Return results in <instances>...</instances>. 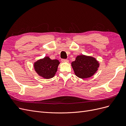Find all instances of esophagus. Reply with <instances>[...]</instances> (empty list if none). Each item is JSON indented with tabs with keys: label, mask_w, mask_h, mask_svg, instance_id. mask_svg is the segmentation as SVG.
I'll use <instances>...</instances> for the list:
<instances>
[{
	"label": "esophagus",
	"mask_w": 126,
	"mask_h": 126,
	"mask_svg": "<svg viewBox=\"0 0 126 126\" xmlns=\"http://www.w3.org/2000/svg\"><path fill=\"white\" fill-rule=\"evenodd\" d=\"M62 62L63 63H68L69 62V61H68V60H67V59H62Z\"/></svg>",
	"instance_id": "34e87169"
}]
</instances>
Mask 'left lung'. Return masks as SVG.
Listing matches in <instances>:
<instances>
[{"instance_id":"8db88e82","label":"left lung","mask_w":126,"mask_h":126,"mask_svg":"<svg viewBox=\"0 0 126 126\" xmlns=\"http://www.w3.org/2000/svg\"><path fill=\"white\" fill-rule=\"evenodd\" d=\"M99 64L94 57L81 55L76 57L75 60L71 63V67L76 76L81 79H86L94 75Z\"/></svg>"}]
</instances>
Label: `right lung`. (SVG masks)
<instances>
[{
	"label": "right lung",
	"instance_id": "1",
	"mask_svg": "<svg viewBox=\"0 0 126 126\" xmlns=\"http://www.w3.org/2000/svg\"><path fill=\"white\" fill-rule=\"evenodd\" d=\"M59 63V60H52L46 56L34 63L33 67L40 77L45 79H50L55 76Z\"/></svg>",
	"mask_w": 126,
	"mask_h": 126
}]
</instances>
